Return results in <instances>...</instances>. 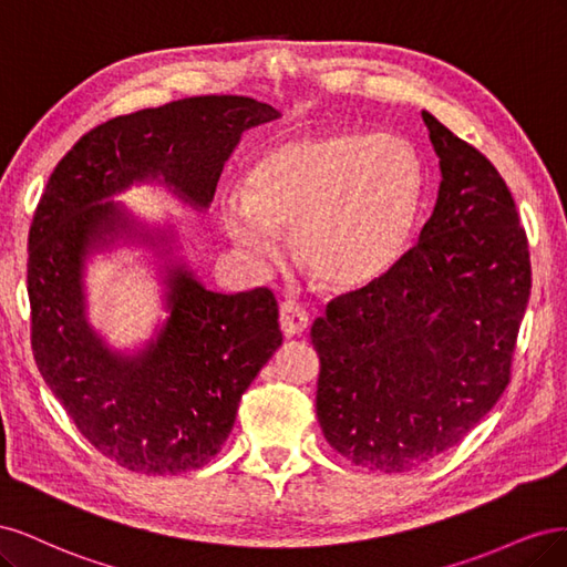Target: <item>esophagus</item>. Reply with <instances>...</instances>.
I'll list each match as a JSON object with an SVG mask.
<instances>
[{
    "mask_svg": "<svg viewBox=\"0 0 567 567\" xmlns=\"http://www.w3.org/2000/svg\"><path fill=\"white\" fill-rule=\"evenodd\" d=\"M279 323H281V331L290 338V336H300L307 329L310 317H307V310L298 300H284L279 307Z\"/></svg>",
    "mask_w": 567,
    "mask_h": 567,
    "instance_id": "34e87169",
    "label": "esophagus"
}]
</instances>
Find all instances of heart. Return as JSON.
I'll use <instances>...</instances> for the list:
<instances>
[{
  "instance_id": "b5f03b06",
  "label": "heart",
  "mask_w": 567,
  "mask_h": 567,
  "mask_svg": "<svg viewBox=\"0 0 567 567\" xmlns=\"http://www.w3.org/2000/svg\"><path fill=\"white\" fill-rule=\"evenodd\" d=\"M421 194L423 165L409 142L338 130L269 148L248 173L246 194L221 198L219 217L262 260L277 255L274 231H293L307 277L350 290L398 262Z\"/></svg>"
}]
</instances>
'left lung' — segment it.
<instances>
[{"instance_id":"left-lung-1","label":"left lung","mask_w":567,"mask_h":567,"mask_svg":"<svg viewBox=\"0 0 567 567\" xmlns=\"http://www.w3.org/2000/svg\"><path fill=\"white\" fill-rule=\"evenodd\" d=\"M421 115L442 169L431 219L383 277L336 296L312 323L323 437L381 473L452 450L502 398L532 288L499 169Z\"/></svg>"}]
</instances>
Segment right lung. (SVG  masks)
<instances>
[{
  "mask_svg": "<svg viewBox=\"0 0 567 567\" xmlns=\"http://www.w3.org/2000/svg\"><path fill=\"white\" fill-rule=\"evenodd\" d=\"M277 115L250 96L221 94L111 117L59 161L32 215V357L80 435L127 471L177 475L205 466L284 336L269 288L221 296L177 267L158 340L140 357L111 354L84 321L80 284L87 252L127 227L104 198L161 177L205 208L241 134Z\"/></svg>",
  "mask_w": 567,
  "mask_h": 567,
  "instance_id": "obj_1",
  "label": "right lung"
}]
</instances>
